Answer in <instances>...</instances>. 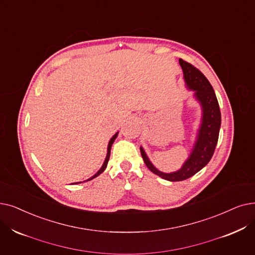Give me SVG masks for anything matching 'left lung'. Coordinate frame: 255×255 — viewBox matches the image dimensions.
I'll list each match as a JSON object with an SVG mask.
<instances>
[{
  "label": "left lung",
  "mask_w": 255,
  "mask_h": 255,
  "mask_svg": "<svg viewBox=\"0 0 255 255\" xmlns=\"http://www.w3.org/2000/svg\"><path fill=\"white\" fill-rule=\"evenodd\" d=\"M183 72L184 83L187 90L193 92V97L201 107V120L199 124L193 148L181 168L175 172L164 173L154 167L146 151L140 146L141 157L148 169L162 179L169 181H182L194 176L209 162L215 152L221 127V113L214 88L206 77L194 66L179 59Z\"/></svg>",
  "instance_id": "obj_1"
}]
</instances>
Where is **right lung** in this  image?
<instances>
[{
    "mask_svg": "<svg viewBox=\"0 0 255 255\" xmlns=\"http://www.w3.org/2000/svg\"><path fill=\"white\" fill-rule=\"evenodd\" d=\"M118 134H119V131L117 132V133L110 138V140H109V142H108V146H107V154H106V157H105V160H104V162H103V164H102V167L100 168V170H99L94 176H92L91 178H88L87 180H85V181H90V180H92V179H94V178H96L97 176H99L100 174H102L103 172H104V170L106 169V167H107V163H108V160H109V157H110V150H112V146H113V143H114V141L116 140V138L118 137ZM78 183H82V182H74V183H72V184H78Z\"/></svg>",
    "mask_w": 255,
    "mask_h": 255,
    "instance_id": "obj_1",
    "label": "right lung"
}]
</instances>
